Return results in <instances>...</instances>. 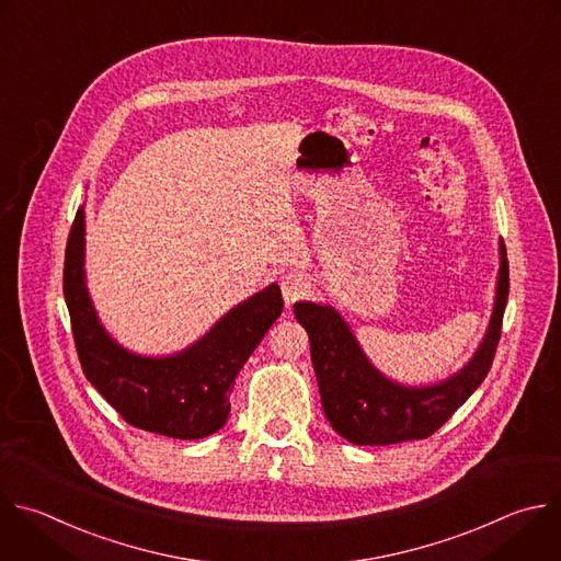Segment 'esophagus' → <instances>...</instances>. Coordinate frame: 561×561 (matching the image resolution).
<instances>
[{"mask_svg": "<svg viewBox=\"0 0 561 561\" xmlns=\"http://www.w3.org/2000/svg\"><path fill=\"white\" fill-rule=\"evenodd\" d=\"M310 293V282L304 273L290 271L282 277V295L286 299V306H293L297 299H304Z\"/></svg>", "mask_w": 561, "mask_h": 561, "instance_id": "34e87169", "label": "esophagus"}]
</instances>
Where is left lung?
Segmentation results:
<instances>
[{"instance_id":"left-lung-1","label":"left lung","mask_w":561,"mask_h":561,"mask_svg":"<svg viewBox=\"0 0 561 561\" xmlns=\"http://www.w3.org/2000/svg\"><path fill=\"white\" fill-rule=\"evenodd\" d=\"M502 264L489 332L469 365L449 381L432 388H403L369 365L347 323L330 308L295 304L297 321L308 330L310 356L323 412L345 440L354 445H394L423 440L438 432L489 375L508 299V260Z\"/></svg>"}]
</instances>
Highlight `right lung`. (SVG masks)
Instances as JSON below:
<instances>
[{
  "label": "right lung",
  "instance_id": "add662e5",
  "mask_svg": "<svg viewBox=\"0 0 561 561\" xmlns=\"http://www.w3.org/2000/svg\"><path fill=\"white\" fill-rule=\"evenodd\" d=\"M64 295L88 381L125 423L178 440L205 438L227 423L238 371L284 308L282 290L273 284L233 308L190 350L167 358L129 354L101 328L88 297L83 209L68 236Z\"/></svg>",
  "mask_w": 561,
  "mask_h": 561
}]
</instances>
